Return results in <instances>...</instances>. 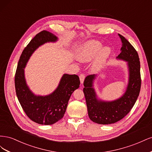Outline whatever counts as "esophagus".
<instances>
[{
	"mask_svg": "<svg viewBox=\"0 0 152 152\" xmlns=\"http://www.w3.org/2000/svg\"><path fill=\"white\" fill-rule=\"evenodd\" d=\"M79 78H80V80L81 84H83V82H84V79H85L84 74H83V73H81V74L79 75Z\"/></svg>",
	"mask_w": 152,
	"mask_h": 152,
	"instance_id": "obj_1",
	"label": "esophagus"
}]
</instances>
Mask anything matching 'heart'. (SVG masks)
<instances>
[{
  "label": "heart",
  "instance_id": "b5f03b06",
  "mask_svg": "<svg viewBox=\"0 0 152 152\" xmlns=\"http://www.w3.org/2000/svg\"><path fill=\"white\" fill-rule=\"evenodd\" d=\"M102 48V44L98 41H87L77 50L76 53L77 59L80 62H88L97 55ZM110 54V49L109 48H104L101 50L98 57L93 63V69L98 70L102 66Z\"/></svg>",
  "mask_w": 152,
  "mask_h": 152
}]
</instances>
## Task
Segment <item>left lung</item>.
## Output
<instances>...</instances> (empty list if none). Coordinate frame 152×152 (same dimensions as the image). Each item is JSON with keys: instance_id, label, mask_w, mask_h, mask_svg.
Masks as SVG:
<instances>
[{"instance_id": "1", "label": "left lung", "mask_w": 152, "mask_h": 152, "mask_svg": "<svg viewBox=\"0 0 152 152\" xmlns=\"http://www.w3.org/2000/svg\"><path fill=\"white\" fill-rule=\"evenodd\" d=\"M122 46L117 58L127 61L129 82L125 93L112 102L98 99L93 88L96 75L87 76L84 82V93L88 115L91 120L99 124H111L121 121L131 111L138 97L141 84L140 62L138 54L129 41L118 34Z\"/></svg>"}]
</instances>
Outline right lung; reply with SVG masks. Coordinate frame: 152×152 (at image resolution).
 I'll use <instances>...</instances> for the list:
<instances>
[{
	"label": "right lung",
	"instance_id": "1",
	"mask_svg": "<svg viewBox=\"0 0 152 152\" xmlns=\"http://www.w3.org/2000/svg\"><path fill=\"white\" fill-rule=\"evenodd\" d=\"M57 40L56 35L46 30L37 34L23 50L15 74L16 93L22 108L32 121L42 125H52L61 120L72 94L80 84L78 75L64 74L56 90L45 96L35 95L27 86L24 68L30 57L41 45Z\"/></svg>",
	"mask_w": 152,
	"mask_h": 152
}]
</instances>
